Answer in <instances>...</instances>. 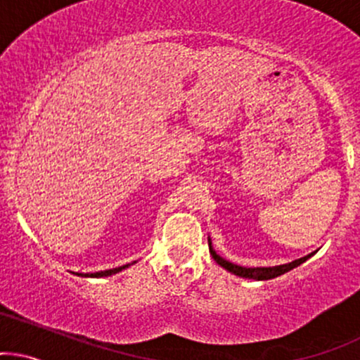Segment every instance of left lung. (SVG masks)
I'll return each instance as SVG.
<instances>
[{
	"label": "left lung",
	"mask_w": 360,
	"mask_h": 360,
	"mask_svg": "<svg viewBox=\"0 0 360 360\" xmlns=\"http://www.w3.org/2000/svg\"><path fill=\"white\" fill-rule=\"evenodd\" d=\"M208 248H210V255L213 256V259H215L217 263L220 264V266L225 268V270H229L231 274L238 275V276H243V278H252V280H270V278H275V276L278 275H283L287 274V271L292 270V268L299 266V264L306 262L309 256H304L301 259H295V262L292 263H287V264H278V266H268V268H246V266H239V264H234L231 262H225L224 258H220L219 255H217L215 251H213L210 240H208Z\"/></svg>",
	"instance_id": "left-lung-1"
}]
</instances>
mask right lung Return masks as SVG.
I'll list each match as a JSON object with an SVG mask.
<instances>
[{
  "label": "right lung",
  "instance_id": "1",
  "mask_svg": "<svg viewBox=\"0 0 360 360\" xmlns=\"http://www.w3.org/2000/svg\"><path fill=\"white\" fill-rule=\"evenodd\" d=\"M129 264H122V266H117V268H112V270H104V271H97V274H86L85 276H109V275H112V274H117V271H121V270H124V268H128ZM78 275H82V274H78ZM84 276V275H82Z\"/></svg>",
  "mask_w": 360,
  "mask_h": 360
}]
</instances>
